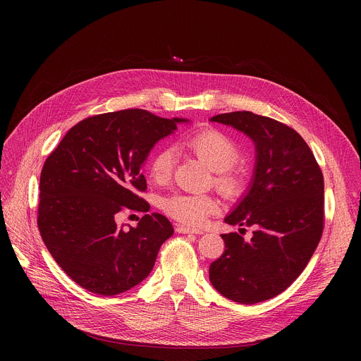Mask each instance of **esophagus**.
I'll return each mask as SVG.
<instances>
[{"instance_id": "34e87169", "label": "esophagus", "mask_w": 361, "mask_h": 361, "mask_svg": "<svg viewBox=\"0 0 361 361\" xmlns=\"http://www.w3.org/2000/svg\"><path fill=\"white\" fill-rule=\"evenodd\" d=\"M176 231H177V233H181V234H202L201 230H195V228L185 227V226H181V224H177V226H176Z\"/></svg>"}]
</instances>
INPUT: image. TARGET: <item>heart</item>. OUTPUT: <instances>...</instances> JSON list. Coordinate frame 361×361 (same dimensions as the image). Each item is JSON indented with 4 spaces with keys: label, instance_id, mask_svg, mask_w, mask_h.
Segmentation results:
<instances>
[{
    "label": "heart",
    "instance_id": "b5f03b06",
    "mask_svg": "<svg viewBox=\"0 0 361 361\" xmlns=\"http://www.w3.org/2000/svg\"><path fill=\"white\" fill-rule=\"evenodd\" d=\"M185 148L192 151L212 170L216 171L214 184L227 197H237L244 190V176L234 167L240 159L235 142L217 130H205L185 138ZM177 161L176 148L167 145L154 154L149 161V176L154 181L166 183L171 178ZM163 210L174 220L200 226L220 210L219 201L207 194L176 192L164 198Z\"/></svg>",
    "mask_w": 361,
    "mask_h": 361
}]
</instances>
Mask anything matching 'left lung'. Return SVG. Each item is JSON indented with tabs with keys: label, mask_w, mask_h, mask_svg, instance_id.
Listing matches in <instances>:
<instances>
[{
	"label": "left lung",
	"mask_w": 361,
	"mask_h": 361,
	"mask_svg": "<svg viewBox=\"0 0 361 361\" xmlns=\"http://www.w3.org/2000/svg\"><path fill=\"white\" fill-rule=\"evenodd\" d=\"M212 121L247 134L257 163L251 188L226 217L227 224L252 227V237L221 234L226 250L210 266V281L240 304L266 301L291 286L322 238L323 173L302 137L280 121L251 111L219 114Z\"/></svg>",
	"instance_id": "obj_1"
}]
</instances>
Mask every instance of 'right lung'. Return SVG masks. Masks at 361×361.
<instances>
[{
	"label": "right lung",
	"instance_id": "obj_1",
	"mask_svg": "<svg viewBox=\"0 0 361 361\" xmlns=\"http://www.w3.org/2000/svg\"><path fill=\"white\" fill-rule=\"evenodd\" d=\"M184 118H161L140 109L88 117L47 157L39 177L37 224L48 251L82 288L116 295L141 283L161 244L174 233L161 214L124 230V210L147 213L141 166L149 149Z\"/></svg>",
	"mask_w": 361,
	"mask_h": 361
}]
</instances>
